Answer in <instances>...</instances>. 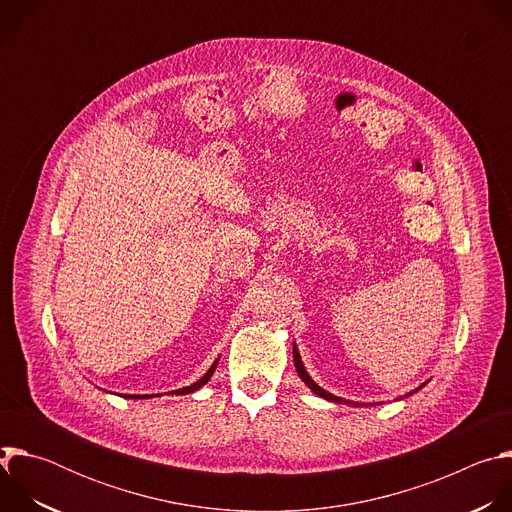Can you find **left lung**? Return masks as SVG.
I'll return each mask as SVG.
<instances>
[{"label":"left lung","mask_w":512,"mask_h":512,"mask_svg":"<svg viewBox=\"0 0 512 512\" xmlns=\"http://www.w3.org/2000/svg\"><path fill=\"white\" fill-rule=\"evenodd\" d=\"M294 364H296V371H298V375H300V379L316 393V395H320V397H324V399H328V401H340L338 397H334V395H330V393H326L324 389H320L312 379H310V375L306 373V369H304V364H302V358H300V352H298V348L294 346ZM342 403V401H340Z\"/></svg>","instance_id":"1"}]
</instances>
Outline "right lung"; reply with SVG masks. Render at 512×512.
Listing matches in <instances>:
<instances>
[{
    "instance_id": "obj_1",
    "label": "right lung",
    "mask_w": 512,
    "mask_h": 512,
    "mask_svg": "<svg viewBox=\"0 0 512 512\" xmlns=\"http://www.w3.org/2000/svg\"><path fill=\"white\" fill-rule=\"evenodd\" d=\"M216 364H218V360L212 364V367L208 369V373L198 381V383H194V385H190V387H184V389H178V391H172V393H176V395H186V393H194L196 389H200L202 385H206L208 381H210V377H212V373H214V369H216ZM127 397H131V399H143V397H150V395H127Z\"/></svg>"
}]
</instances>
